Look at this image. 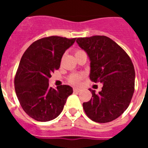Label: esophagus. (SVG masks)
Returning <instances> with one entry per match:
<instances>
[{
    "label": "esophagus",
    "instance_id": "1",
    "mask_svg": "<svg viewBox=\"0 0 148 148\" xmlns=\"http://www.w3.org/2000/svg\"><path fill=\"white\" fill-rule=\"evenodd\" d=\"M73 90H74V92H80V91H81V89L78 88V87H75V88L73 89Z\"/></svg>",
    "mask_w": 148,
    "mask_h": 148
}]
</instances>
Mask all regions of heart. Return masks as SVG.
<instances>
[{"label": "heart", "mask_w": 148, "mask_h": 148, "mask_svg": "<svg viewBox=\"0 0 148 148\" xmlns=\"http://www.w3.org/2000/svg\"><path fill=\"white\" fill-rule=\"evenodd\" d=\"M80 52H82V51L77 50L75 52V54L80 53ZM82 78H83V75L82 74H73V75H72L70 76V82L71 84H78Z\"/></svg>", "instance_id": "obj_1"}]
</instances>
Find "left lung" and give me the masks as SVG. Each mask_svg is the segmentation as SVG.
Masks as SVG:
<instances>
[{
  "instance_id": "left-lung-1",
  "label": "left lung",
  "mask_w": 148,
  "mask_h": 148,
  "mask_svg": "<svg viewBox=\"0 0 148 148\" xmlns=\"http://www.w3.org/2000/svg\"><path fill=\"white\" fill-rule=\"evenodd\" d=\"M76 42L90 59V78L103 84L99 93L89 89L92 95L83 103L84 112L95 122L113 121L126 110L134 92L135 70L131 59L107 36L78 38Z\"/></svg>"
}]
</instances>
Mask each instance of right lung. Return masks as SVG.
Returning a JSON list of instances; mask_svg holds the SVG:
<instances>
[{"mask_svg":"<svg viewBox=\"0 0 148 148\" xmlns=\"http://www.w3.org/2000/svg\"><path fill=\"white\" fill-rule=\"evenodd\" d=\"M75 39L58 36L39 39L22 56L15 78V92L23 110L36 121L57 118L73 94L69 85L50 87L49 78L60 67L63 55Z\"/></svg>","mask_w":148,"mask_h":148,"instance_id":"right-lung-1","label":"right lung"}]
</instances>
